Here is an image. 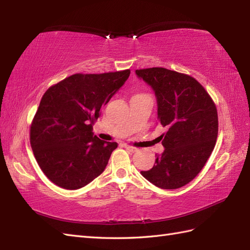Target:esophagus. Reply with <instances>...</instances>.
<instances>
[{"mask_svg": "<svg viewBox=\"0 0 250 250\" xmlns=\"http://www.w3.org/2000/svg\"><path fill=\"white\" fill-rule=\"evenodd\" d=\"M125 148L126 150H129V151H131V152H134V151L137 150V148H135V147H133V146H130V145H125Z\"/></svg>", "mask_w": 250, "mask_h": 250, "instance_id": "1", "label": "esophagus"}]
</instances>
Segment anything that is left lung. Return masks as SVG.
<instances>
[{
	"instance_id": "1",
	"label": "left lung",
	"mask_w": 250,
	"mask_h": 250,
	"mask_svg": "<svg viewBox=\"0 0 250 250\" xmlns=\"http://www.w3.org/2000/svg\"><path fill=\"white\" fill-rule=\"evenodd\" d=\"M155 91L158 125L164 151L156 164L142 175L162 189H177L189 184L205 166L216 145L218 114L204 87L192 76L149 67L135 71Z\"/></svg>"
}]
</instances>
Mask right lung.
Returning a JSON list of instances; mask_svg holds the SVG:
<instances>
[{"label":"right lung","instance_id":"add662e5","mask_svg":"<svg viewBox=\"0 0 250 250\" xmlns=\"http://www.w3.org/2000/svg\"><path fill=\"white\" fill-rule=\"evenodd\" d=\"M130 73H77L46 90L31 122L30 144L50 182L75 190L103 173L118 144L101 141L93 125Z\"/></svg>","mask_w":250,"mask_h":250}]
</instances>
